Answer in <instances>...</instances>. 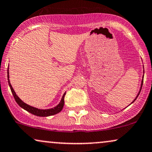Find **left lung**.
<instances>
[{"mask_svg":"<svg viewBox=\"0 0 152 152\" xmlns=\"http://www.w3.org/2000/svg\"><path fill=\"white\" fill-rule=\"evenodd\" d=\"M143 77H144V76H143ZM142 84H143V79H142V84H141V89H142ZM139 94H140V93H139ZM139 94H138V95H139ZM138 95L137 96V97H138ZM137 97H136V98L135 99V100L136 99H137ZM135 100H134V101H135ZM134 101H133V102H134Z\"/></svg>","mask_w":152,"mask_h":152,"instance_id":"obj_1","label":"left lung"}]
</instances>
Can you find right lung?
I'll return each instance as SVG.
<instances>
[{
    "label": "right lung",
    "mask_w": 152,
    "mask_h": 152,
    "mask_svg": "<svg viewBox=\"0 0 152 152\" xmlns=\"http://www.w3.org/2000/svg\"><path fill=\"white\" fill-rule=\"evenodd\" d=\"M9 72H8V69H7V80H8V83H9V86L10 88L11 92H12L13 97L16 101V102L18 104V105L20 107H22L24 109H25L26 111H28V112L31 113V114L36 115V116H52V115H55L57 114V113L60 112L62 111V109L64 107V96L65 94H64V95L62 96V98L61 99L60 102L57 106H56L55 107H54L53 109H38L37 108H35V107H31L29 105L26 104V103H24V102H22L21 99H20V97H18L15 93V90H13V88L11 86L10 82L9 80Z\"/></svg>",
    "instance_id": "right-lung-1"
}]
</instances>
